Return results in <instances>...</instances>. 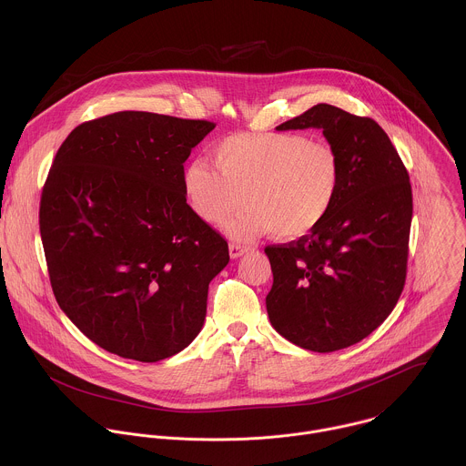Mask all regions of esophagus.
Instances as JSON below:
<instances>
[{"instance_id": "34e87169", "label": "esophagus", "mask_w": 466, "mask_h": 466, "mask_svg": "<svg viewBox=\"0 0 466 466\" xmlns=\"http://www.w3.org/2000/svg\"><path fill=\"white\" fill-rule=\"evenodd\" d=\"M251 248L249 246H242V244H229V257L231 258H238L242 255H246Z\"/></svg>"}]
</instances>
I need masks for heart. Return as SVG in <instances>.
I'll use <instances>...</instances> for the list:
<instances>
[{
  "label": "heart",
  "mask_w": 466,
  "mask_h": 466,
  "mask_svg": "<svg viewBox=\"0 0 466 466\" xmlns=\"http://www.w3.org/2000/svg\"><path fill=\"white\" fill-rule=\"evenodd\" d=\"M211 157L217 171L204 161L185 168V194L208 224H220L248 200L251 208L226 224L238 238L268 231L281 240L303 238L329 218L340 192L339 152L307 134H231Z\"/></svg>",
  "instance_id": "1"
}]
</instances>
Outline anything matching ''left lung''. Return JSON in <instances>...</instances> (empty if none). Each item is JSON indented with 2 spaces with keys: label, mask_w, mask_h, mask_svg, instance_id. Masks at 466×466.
<instances>
[{
  "label": "left lung",
  "mask_w": 466,
  "mask_h": 466,
  "mask_svg": "<svg viewBox=\"0 0 466 466\" xmlns=\"http://www.w3.org/2000/svg\"><path fill=\"white\" fill-rule=\"evenodd\" d=\"M310 127L340 156V192L314 233L267 246L274 279L266 305L276 332L329 353L362 340L393 312L407 274L412 192L375 120L318 104L276 129Z\"/></svg>",
  "instance_id": "obj_1"
}]
</instances>
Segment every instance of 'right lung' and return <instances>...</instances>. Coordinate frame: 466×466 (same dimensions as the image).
Returning <instances> with one entry per match:
<instances>
[{
  "label": "right lung",
  "mask_w": 466,
  "mask_h": 466,
  "mask_svg": "<svg viewBox=\"0 0 466 466\" xmlns=\"http://www.w3.org/2000/svg\"><path fill=\"white\" fill-rule=\"evenodd\" d=\"M213 122L120 111L75 127L41 194L56 299L109 353L157 362L206 318L228 242L187 204L183 163Z\"/></svg>",
  "instance_id": "1"
}]
</instances>
